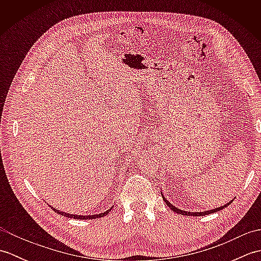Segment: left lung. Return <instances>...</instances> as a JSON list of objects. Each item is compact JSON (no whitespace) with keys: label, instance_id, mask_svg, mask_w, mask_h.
<instances>
[{"label":"left lung","instance_id":"1","mask_svg":"<svg viewBox=\"0 0 261 261\" xmlns=\"http://www.w3.org/2000/svg\"><path fill=\"white\" fill-rule=\"evenodd\" d=\"M163 199H164V201H165V203L167 204V206H169L171 210H173L175 213L182 214V215H190V216H201V215H207V214H212V213H214V212H218V211L223 210L224 207H226V206H228V205H230V204L232 203V201H230L228 204L223 205V206H221V207H216V208H213V210L205 211V212H186V211H181V210H179V208L175 207L174 205H171V204H170V203L167 201V199L165 198V196H164V195H163Z\"/></svg>","mask_w":261,"mask_h":261}]
</instances>
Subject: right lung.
Segmentation results:
<instances>
[{
	"label": "right lung",
	"instance_id": "obj_1",
	"mask_svg": "<svg viewBox=\"0 0 261 261\" xmlns=\"http://www.w3.org/2000/svg\"><path fill=\"white\" fill-rule=\"evenodd\" d=\"M51 208L55 211V212L56 213H58V214H60V215H64V216H66V218H74V219H77V220H91V219H98V218H102V216H104V215H107L110 211H111V207L110 210H108V211H105L104 213H101V214H95V215H76V214H69V213H65V212H60L59 210H56L55 207H53L51 206Z\"/></svg>",
	"mask_w": 261,
	"mask_h": 261
}]
</instances>
